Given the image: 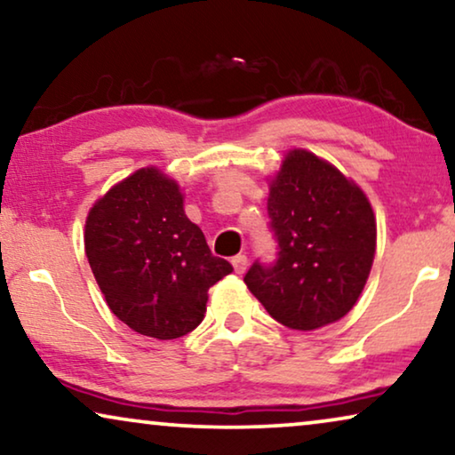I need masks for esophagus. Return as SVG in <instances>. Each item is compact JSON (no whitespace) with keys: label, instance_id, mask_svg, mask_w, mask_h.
<instances>
[{"label":"esophagus","instance_id":"esophagus-1","mask_svg":"<svg viewBox=\"0 0 455 455\" xmlns=\"http://www.w3.org/2000/svg\"><path fill=\"white\" fill-rule=\"evenodd\" d=\"M232 267H234V271L238 273V275H242V273H244L246 267H248L246 254H238V257H234L232 259Z\"/></svg>","mask_w":455,"mask_h":455}]
</instances>
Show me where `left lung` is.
Listing matches in <instances>:
<instances>
[{
    "label": "left lung",
    "mask_w": 455,
    "mask_h": 455,
    "mask_svg": "<svg viewBox=\"0 0 455 455\" xmlns=\"http://www.w3.org/2000/svg\"><path fill=\"white\" fill-rule=\"evenodd\" d=\"M267 180L279 259L273 267L254 263L244 283L285 327L331 325L358 302L375 260L377 220L369 196L307 148H290Z\"/></svg>",
    "instance_id": "left-lung-1"
}]
</instances>
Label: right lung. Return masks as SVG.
<instances>
[{"label": "right lung", "instance_id": "1", "mask_svg": "<svg viewBox=\"0 0 455 455\" xmlns=\"http://www.w3.org/2000/svg\"><path fill=\"white\" fill-rule=\"evenodd\" d=\"M84 252L111 313L155 339L198 327L209 288L232 273L186 217L180 184L155 165L97 198L86 215Z\"/></svg>", "mask_w": 455, "mask_h": 455}]
</instances>
